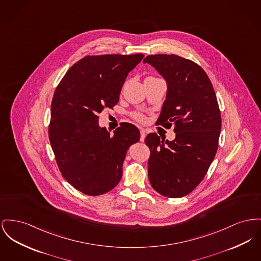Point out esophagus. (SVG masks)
<instances>
[{
  "label": "esophagus",
  "instance_id": "34e87169",
  "mask_svg": "<svg viewBox=\"0 0 261 261\" xmlns=\"http://www.w3.org/2000/svg\"><path fill=\"white\" fill-rule=\"evenodd\" d=\"M146 135H147V134H146V130L143 129V128H141V138H140L141 142H144V141H145Z\"/></svg>",
  "mask_w": 261,
  "mask_h": 261
}]
</instances>
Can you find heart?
Segmentation results:
<instances>
[{"label":"heart","instance_id":"1","mask_svg":"<svg viewBox=\"0 0 261 261\" xmlns=\"http://www.w3.org/2000/svg\"><path fill=\"white\" fill-rule=\"evenodd\" d=\"M138 118L140 120H144V117H143V116H139Z\"/></svg>","mask_w":261,"mask_h":261}]
</instances>
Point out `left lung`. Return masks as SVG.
Wrapping results in <instances>:
<instances>
[{
	"label": "left lung",
	"mask_w": 261,
	"mask_h": 261,
	"mask_svg": "<svg viewBox=\"0 0 261 261\" xmlns=\"http://www.w3.org/2000/svg\"><path fill=\"white\" fill-rule=\"evenodd\" d=\"M165 79L166 100L159 125L174 126L175 139L149 134L148 175L160 194L179 198L204 178L214 160L221 132V113L212 83L194 62L177 55L156 54L144 59Z\"/></svg>",
	"instance_id": "8db88e82"
}]
</instances>
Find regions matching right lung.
<instances>
[{"label":"right lung","instance_id":"right-lung-1","mask_svg":"<svg viewBox=\"0 0 261 261\" xmlns=\"http://www.w3.org/2000/svg\"><path fill=\"white\" fill-rule=\"evenodd\" d=\"M143 54L87 56L62 79L51 103L49 140L64 178L84 194L110 191L122 177L123 162L140 140L138 128L122 123L113 134L98 114L117 105L123 84Z\"/></svg>","mask_w":261,"mask_h":261}]
</instances>
